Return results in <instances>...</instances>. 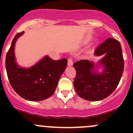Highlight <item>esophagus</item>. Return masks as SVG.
Segmentation results:
<instances>
[{
  "label": "esophagus",
  "mask_w": 133,
  "mask_h": 133,
  "mask_svg": "<svg viewBox=\"0 0 133 133\" xmlns=\"http://www.w3.org/2000/svg\"><path fill=\"white\" fill-rule=\"evenodd\" d=\"M73 64V60L71 58H69L68 60V66H72Z\"/></svg>",
  "instance_id": "obj_1"
}]
</instances>
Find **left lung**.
<instances>
[{"label":"left lung","instance_id":"left-lung-1","mask_svg":"<svg viewBox=\"0 0 133 133\" xmlns=\"http://www.w3.org/2000/svg\"><path fill=\"white\" fill-rule=\"evenodd\" d=\"M94 55L102 58L96 64L80 60L73 64L76 71L73 84L82 98L98 101L109 96L117 88L124 71V60L120 43L114 38H108L100 44ZM100 68L103 71L100 72Z\"/></svg>","mask_w":133,"mask_h":133}]
</instances>
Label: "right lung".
I'll return each mask as SVG.
<instances>
[{"label":"right lung","instance_id":"right-lung-1","mask_svg":"<svg viewBox=\"0 0 133 133\" xmlns=\"http://www.w3.org/2000/svg\"><path fill=\"white\" fill-rule=\"evenodd\" d=\"M24 33L16 35L6 55L8 77L13 89L21 97L29 101H41L54 93L68 60H54L46 55L30 68L20 66L16 60L15 48Z\"/></svg>","mask_w":133,"mask_h":133}]
</instances>
